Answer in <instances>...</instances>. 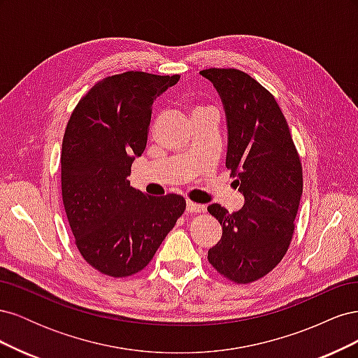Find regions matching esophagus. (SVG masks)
Returning <instances> with one entry per match:
<instances>
[{
	"label": "esophagus",
	"mask_w": 358,
	"mask_h": 358,
	"mask_svg": "<svg viewBox=\"0 0 358 358\" xmlns=\"http://www.w3.org/2000/svg\"><path fill=\"white\" fill-rule=\"evenodd\" d=\"M187 210L191 212V213H204L206 208L203 204H199V203H194V201H187Z\"/></svg>",
	"instance_id": "obj_1"
}]
</instances>
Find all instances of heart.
<instances>
[{"mask_svg": "<svg viewBox=\"0 0 358 358\" xmlns=\"http://www.w3.org/2000/svg\"><path fill=\"white\" fill-rule=\"evenodd\" d=\"M206 109H210V107H204V106H197L196 109L192 110V113H196V112H201V110H206Z\"/></svg>", "mask_w": 358, "mask_h": 358, "instance_id": "obj_1", "label": "heart"}]
</instances>
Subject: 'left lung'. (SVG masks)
<instances>
[{
  "label": "left lung",
  "mask_w": 358,
  "mask_h": 358,
  "mask_svg": "<svg viewBox=\"0 0 358 358\" xmlns=\"http://www.w3.org/2000/svg\"><path fill=\"white\" fill-rule=\"evenodd\" d=\"M220 92L229 127L225 166L245 196L241 210H208L222 227L209 249L212 267L234 284L264 278L288 251L303 192L301 161L273 94L237 69L200 71Z\"/></svg>",
  "instance_id": "obj_1"
}]
</instances>
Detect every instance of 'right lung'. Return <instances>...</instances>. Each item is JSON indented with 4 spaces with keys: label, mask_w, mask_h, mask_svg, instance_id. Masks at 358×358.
I'll return each instance as SVG.
<instances>
[{
    "label": "right lung",
    "mask_w": 358,
    "mask_h": 358,
    "mask_svg": "<svg viewBox=\"0 0 358 358\" xmlns=\"http://www.w3.org/2000/svg\"><path fill=\"white\" fill-rule=\"evenodd\" d=\"M179 74L125 71L96 82L69 119L61 150V189L74 243L100 273L143 270L185 212L178 194L149 197L129 187L134 157L148 142L152 104Z\"/></svg>",
    "instance_id": "right-lung-1"
}]
</instances>
